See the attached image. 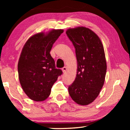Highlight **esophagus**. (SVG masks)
<instances>
[{"label":"esophagus","mask_w":130,"mask_h":130,"mask_svg":"<svg viewBox=\"0 0 130 130\" xmlns=\"http://www.w3.org/2000/svg\"><path fill=\"white\" fill-rule=\"evenodd\" d=\"M67 67H64L62 68V72H63V73H64L66 70H67Z\"/></svg>","instance_id":"esophagus-1"}]
</instances>
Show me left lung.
Instances as JSON below:
<instances>
[{
	"instance_id": "left-lung-1",
	"label": "left lung",
	"mask_w": 130,
	"mask_h": 130,
	"mask_svg": "<svg viewBox=\"0 0 130 130\" xmlns=\"http://www.w3.org/2000/svg\"><path fill=\"white\" fill-rule=\"evenodd\" d=\"M75 48L77 72L68 87L72 99L86 105L95 100L104 85L107 63L104 47L99 37L84 27L69 28L66 32Z\"/></svg>"
}]
</instances>
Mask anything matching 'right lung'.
<instances>
[{
  "label": "right lung",
  "instance_id": "obj_1",
  "mask_svg": "<svg viewBox=\"0 0 130 130\" xmlns=\"http://www.w3.org/2000/svg\"><path fill=\"white\" fill-rule=\"evenodd\" d=\"M63 30H52L47 34H37L28 39L19 58L18 70L22 88L27 96L37 102L49 97L53 85L62 71L57 69L50 54Z\"/></svg>",
  "mask_w": 130,
  "mask_h": 130
}]
</instances>
